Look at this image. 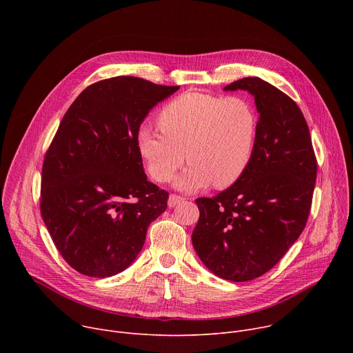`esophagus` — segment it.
Listing matches in <instances>:
<instances>
[{
  "mask_svg": "<svg viewBox=\"0 0 353 353\" xmlns=\"http://www.w3.org/2000/svg\"><path fill=\"white\" fill-rule=\"evenodd\" d=\"M184 201V196H181V195H177V194H172L170 196H169V207L170 208H173V207H176L177 204H180V203H183Z\"/></svg>",
  "mask_w": 353,
  "mask_h": 353,
  "instance_id": "34e87169",
  "label": "esophagus"
}]
</instances>
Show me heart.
I'll use <instances>...</instances> for the list:
<instances>
[{
  "instance_id": "1",
  "label": "heart",
  "mask_w": 353,
  "mask_h": 353,
  "mask_svg": "<svg viewBox=\"0 0 353 353\" xmlns=\"http://www.w3.org/2000/svg\"><path fill=\"white\" fill-rule=\"evenodd\" d=\"M162 131L141 128L137 143L148 173L166 183L187 161L177 187L195 191L234 184L247 170L256 149L260 117L250 99L185 92L159 113Z\"/></svg>"
}]
</instances>
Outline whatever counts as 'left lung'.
<instances>
[{
	"label": "left lung",
	"instance_id": "obj_1",
	"mask_svg": "<svg viewBox=\"0 0 353 353\" xmlns=\"http://www.w3.org/2000/svg\"><path fill=\"white\" fill-rule=\"evenodd\" d=\"M248 90L260 113L256 149L244 174L212 198H196L191 240L219 278L256 279L286 254L303 232L317 177V159L303 113L274 85L248 77L225 90Z\"/></svg>",
	"mask_w": 353,
	"mask_h": 353
}]
</instances>
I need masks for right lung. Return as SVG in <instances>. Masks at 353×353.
Masks as SVG:
<instances>
[{"mask_svg": "<svg viewBox=\"0 0 353 353\" xmlns=\"http://www.w3.org/2000/svg\"><path fill=\"white\" fill-rule=\"evenodd\" d=\"M177 89L114 77L89 85L64 114L43 161L40 214L75 271L121 272L165 212L169 194L148 181L137 138L149 110Z\"/></svg>", "mask_w": 353, "mask_h": 353, "instance_id": "right-lung-1", "label": "right lung"}]
</instances>
